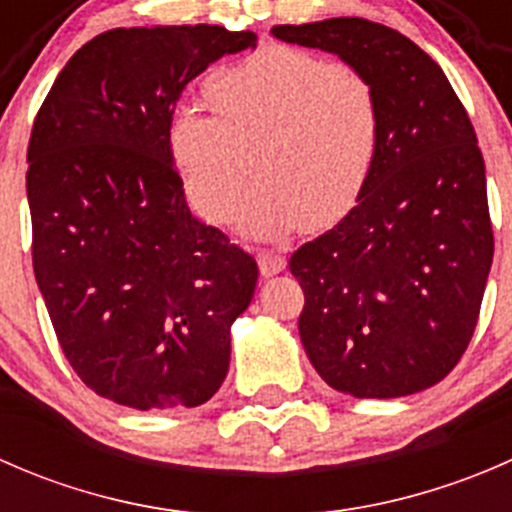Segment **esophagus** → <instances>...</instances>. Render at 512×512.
Wrapping results in <instances>:
<instances>
[{
  "instance_id": "34e87169",
  "label": "esophagus",
  "mask_w": 512,
  "mask_h": 512,
  "mask_svg": "<svg viewBox=\"0 0 512 512\" xmlns=\"http://www.w3.org/2000/svg\"><path fill=\"white\" fill-rule=\"evenodd\" d=\"M257 262H260V272L265 277L280 275V272L287 267L285 257L275 255V252H260V255H257Z\"/></svg>"
}]
</instances>
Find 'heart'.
<instances>
[{
  "mask_svg": "<svg viewBox=\"0 0 512 512\" xmlns=\"http://www.w3.org/2000/svg\"><path fill=\"white\" fill-rule=\"evenodd\" d=\"M213 111L183 103L168 121V153L200 218L235 215L255 148L260 180L240 227L280 240L324 232L364 198L381 153L374 86L347 64L287 44H267L210 76Z\"/></svg>",
  "mask_w": 512,
  "mask_h": 512,
  "instance_id": "b5f03b06",
  "label": "heart"
}]
</instances>
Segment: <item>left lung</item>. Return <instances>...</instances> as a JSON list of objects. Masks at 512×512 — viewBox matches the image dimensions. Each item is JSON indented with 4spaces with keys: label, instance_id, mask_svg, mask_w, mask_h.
<instances>
[{
    "label": "left lung",
    "instance_id": "left-lung-1",
    "mask_svg": "<svg viewBox=\"0 0 512 512\" xmlns=\"http://www.w3.org/2000/svg\"><path fill=\"white\" fill-rule=\"evenodd\" d=\"M332 51L374 86L381 153L347 220L289 257L299 339L317 374L356 399H396L451 374L476 332L493 262L485 163L441 66L359 17L272 27Z\"/></svg>",
    "mask_w": 512,
    "mask_h": 512
}]
</instances>
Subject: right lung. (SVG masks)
<instances>
[{
    "label": "right lung",
    "instance_id": "obj_1",
    "mask_svg": "<svg viewBox=\"0 0 512 512\" xmlns=\"http://www.w3.org/2000/svg\"><path fill=\"white\" fill-rule=\"evenodd\" d=\"M255 41L210 24L111 29L71 56L34 118L36 285L71 369L128 409H193L225 381L257 262L190 215L165 133L188 81Z\"/></svg>",
    "mask_w": 512,
    "mask_h": 512
}]
</instances>
